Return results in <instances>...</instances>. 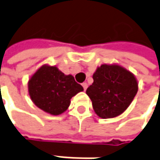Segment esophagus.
I'll list each match as a JSON object with an SVG mask.
<instances>
[{"instance_id": "1", "label": "esophagus", "mask_w": 160, "mask_h": 160, "mask_svg": "<svg viewBox=\"0 0 160 160\" xmlns=\"http://www.w3.org/2000/svg\"><path fill=\"white\" fill-rule=\"evenodd\" d=\"M82 87H83V88H84V90H86L87 88H88V84L84 82V83H82Z\"/></svg>"}]
</instances>
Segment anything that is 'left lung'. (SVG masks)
Segmentation results:
<instances>
[{
  "label": "left lung",
  "instance_id": "left-lung-1",
  "mask_svg": "<svg viewBox=\"0 0 160 160\" xmlns=\"http://www.w3.org/2000/svg\"><path fill=\"white\" fill-rule=\"evenodd\" d=\"M93 80L86 93L95 112L102 118L122 114L138 91L135 75L118 64H102L94 72Z\"/></svg>",
  "mask_w": 160,
  "mask_h": 160
}]
</instances>
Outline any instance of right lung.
<instances>
[{
  "label": "right lung",
  "mask_w": 160,
  "mask_h": 160,
  "mask_svg": "<svg viewBox=\"0 0 160 160\" xmlns=\"http://www.w3.org/2000/svg\"><path fill=\"white\" fill-rule=\"evenodd\" d=\"M83 91L72 75H65L57 66L44 64L32 75L28 81V92L38 108L51 115L64 112L72 97Z\"/></svg>",
  "instance_id": "1"
}]
</instances>
